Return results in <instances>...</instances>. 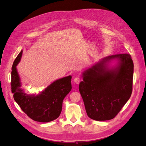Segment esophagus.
<instances>
[{
	"mask_svg": "<svg viewBox=\"0 0 146 146\" xmlns=\"http://www.w3.org/2000/svg\"><path fill=\"white\" fill-rule=\"evenodd\" d=\"M81 81V78L80 77H76L74 79V82L75 83L79 84Z\"/></svg>",
	"mask_w": 146,
	"mask_h": 146,
	"instance_id": "obj_1",
	"label": "esophagus"
}]
</instances>
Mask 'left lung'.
I'll list each match as a JSON object with an SVG mask.
<instances>
[{"instance_id": "1", "label": "left lung", "mask_w": 146, "mask_h": 146, "mask_svg": "<svg viewBox=\"0 0 146 146\" xmlns=\"http://www.w3.org/2000/svg\"><path fill=\"white\" fill-rule=\"evenodd\" d=\"M116 66L109 68L111 60ZM133 63L130 54H116L102 59L82 73L79 84L87 115L96 121L113 119L130 99L132 92Z\"/></svg>"}]
</instances>
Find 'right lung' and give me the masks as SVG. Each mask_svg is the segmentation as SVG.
Masks as SVG:
<instances>
[{"mask_svg":"<svg viewBox=\"0 0 146 146\" xmlns=\"http://www.w3.org/2000/svg\"><path fill=\"white\" fill-rule=\"evenodd\" d=\"M22 54L23 50L12 66L11 87L13 98L22 110L33 120L40 122L54 121L60 115L63 99L72 89V77L69 76L58 79L40 94H27L21 88L22 85L16 68Z\"/></svg>","mask_w":146,"mask_h":146,"instance_id":"1","label":"right lung"}]
</instances>
